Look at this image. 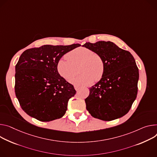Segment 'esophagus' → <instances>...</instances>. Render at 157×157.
Segmentation results:
<instances>
[{"label": "esophagus", "instance_id": "34e87169", "mask_svg": "<svg viewBox=\"0 0 157 157\" xmlns=\"http://www.w3.org/2000/svg\"><path fill=\"white\" fill-rule=\"evenodd\" d=\"M79 88H80V87L77 86H75V89L76 91H78V90H79Z\"/></svg>", "mask_w": 157, "mask_h": 157}]
</instances>
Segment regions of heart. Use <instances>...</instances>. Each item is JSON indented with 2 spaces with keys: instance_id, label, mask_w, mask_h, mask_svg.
<instances>
[{
  "instance_id": "heart-1",
  "label": "heart",
  "mask_w": 157,
  "mask_h": 157,
  "mask_svg": "<svg viewBox=\"0 0 157 157\" xmlns=\"http://www.w3.org/2000/svg\"><path fill=\"white\" fill-rule=\"evenodd\" d=\"M66 58H61L56 65L58 74L66 80L74 76V66L80 64L79 73L81 75L71 79V84L79 86H88L103 77L105 71L103 59L91 49L85 47L76 48L67 53Z\"/></svg>"
}]
</instances>
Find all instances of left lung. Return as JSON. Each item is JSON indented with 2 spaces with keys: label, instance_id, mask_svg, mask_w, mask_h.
Listing matches in <instances>:
<instances>
[{
  "label": "left lung",
  "instance_id": "8db88e82",
  "mask_svg": "<svg viewBox=\"0 0 157 157\" xmlns=\"http://www.w3.org/2000/svg\"><path fill=\"white\" fill-rule=\"evenodd\" d=\"M82 46L100 55L105 64L103 77L90 88L85 99L87 110L93 117L103 121L123 117L138 93L139 71L133 56L110 41L86 42Z\"/></svg>",
  "mask_w": 157,
  "mask_h": 157
}]
</instances>
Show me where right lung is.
<instances>
[{
  "label": "right lung",
  "instance_id": "add662e5",
  "mask_svg": "<svg viewBox=\"0 0 157 157\" xmlns=\"http://www.w3.org/2000/svg\"><path fill=\"white\" fill-rule=\"evenodd\" d=\"M81 45H44L25 50L16 66L15 93L22 109L40 121L63 117L69 99L76 93L73 85L56 69L62 56Z\"/></svg>",
  "mask_w": 157,
  "mask_h": 157
}]
</instances>
